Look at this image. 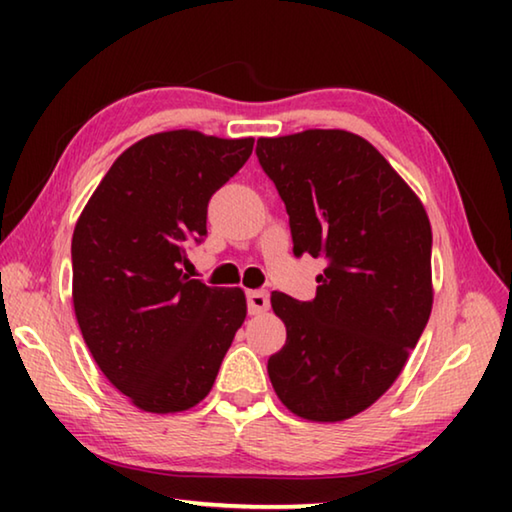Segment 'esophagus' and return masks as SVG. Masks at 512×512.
I'll return each mask as SVG.
<instances>
[{"label":"esophagus","mask_w":512,"mask_h":512,"mask_svg":"<svg viewBox=\"0 0 512 512\" xmlns=\"http://www.w3.org/2000/svg\"><path fill=\"white\" fill-rule=\"evenodd\" d=\"M246 302H248V314L250 316H259L268 309V293L257 289V291H248L246 293Z\"/></svg>","instance_id":"1"}]
</instances>
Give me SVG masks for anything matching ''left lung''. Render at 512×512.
I'll use <instances>...</instances> for the list:
<instances>
[{
    "instance_id": "1",
    "label": "left lung",
    "mask_w": 512,
    "mask_h": 512,
    "mask_svg": "<svg viewBox=\"0 0 512 512\" xmlns=\"http://www.w3.org/2000/svg\"><path fill=\"white\" fill-rule=\"evenodd\" d=\"M287 205L293 255L325 257L316 298L273 291L287 343L268 377L291 413L341 422L400 375L431 314V225L420 198L375 146L348 131L257 140Z\"/></svg>"
}]
</instances>
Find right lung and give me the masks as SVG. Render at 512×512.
I'll list each match as a JSON object with an SVG mask.
<instances>
[{
	"label": "right lung",
	"mask_w": 512,
	"mask_h": 512,
	"mask_svg": "<svg viewBox=\"0 0 512 512\" xmlns=\"http://www.w3.org/2000/svg\"><path fill=\"white\" fill-rule=\"evenodd\" d=\"M253 137L167 131L126 149L72 237V298L94 361L137 409L178 413L210 393L246 318L241 289L183 273L207 237V203L253 153Z\"/></svg>",
	"instance_id": "right-lung-1"
}]
</instances>
